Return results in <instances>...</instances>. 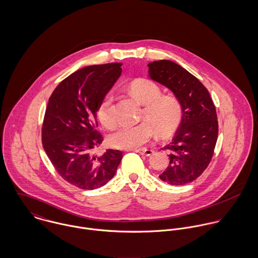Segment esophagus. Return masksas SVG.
<instances>
[{
    "label": "esophagus",
    "instance_id": "obj_1",
    "mask_svg": "<svg viewBox=\"0 0 258 258\" xmlns=\"http://www.w3.org/2000/svg\"><path fill=\"white\" fill-rule=\"evenodd\" d=\"M135 152L141 154V155H146V156H150L153 154V150L152 149H148V148H143V149H138V150H135Z\"/></svg>",
    "mask_w": 258,
    "mask_h": 258
}]
</instances>
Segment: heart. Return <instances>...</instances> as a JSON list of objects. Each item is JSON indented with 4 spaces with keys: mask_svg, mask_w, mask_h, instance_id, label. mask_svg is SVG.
Returning a JSON list of instances; mask_svg holds the SVG:
<instances>
[{
    "mask_svg": "<svg viewBox=\"0 0 258 258\" xmlns=\"http://www.w3.org/2000/svg\"><path fill=\"white\" fill-rule=\"evenodd\" d=\"M131 95L142 105L141 120L137 125L120 126L108 137L109 146L116 149L130 150L141 147L149 142L158 132L167 136L172 134L181 123L183 106L181 101L172 95H162L161 87L154 81L140 78L131 82ZM100 123L112 128L116 123L113 93H106L100 100L97 109Z\"/></svg>",
    "mask_w": 258,
    "mask_h": 258,
    "instance_id": "obj_1",
    "label": "heart"
}]
</instances>
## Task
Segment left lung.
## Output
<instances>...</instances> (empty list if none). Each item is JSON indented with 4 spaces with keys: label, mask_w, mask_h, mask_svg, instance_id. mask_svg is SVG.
Listing matches in <instances>:
<instances>
[{
    "label": "left lung",
    "mask_w": 258,
    "mask_h": 258,
    "mask_svg": "<svg viewBox=\"0 0 258 258\" xmlns=\"http://www.w3.org/2000/svg\"><path fill=\"white\" fill-rule=\"evenodd\" d=\"M151 79L171 89L183 106V117L171 143L170 163L159 178L172 185L200 177L214 156L219 134L216 106L205 85L181 66L167 59L148 64Z\"/></svg>",
    "instance_id": "left-lung-1"
}]
</instances>
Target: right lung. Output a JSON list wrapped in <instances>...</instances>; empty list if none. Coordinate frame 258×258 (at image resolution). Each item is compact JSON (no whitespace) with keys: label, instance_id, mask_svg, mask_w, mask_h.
I'll use <instances>...</instances> for the list:
<instances>
[{"label":"right lung","instance_id":"obj_1","mask_svg":"<svg viewBox=\"0 0 258 258\" xmlns=\"http://www.w3.org/2000/svg\"><path fill=\"white\" fill-rule=\"evenodd\" d=\"M122 63L83 68L63 79L48 99L42 127L43 149L58 175L82 189H95L109 182L123 153L93 150L103 141L96 130L97 106L119 78Z\"/></svg>","mask_w":258,"mask_h":258}]
</instances>
